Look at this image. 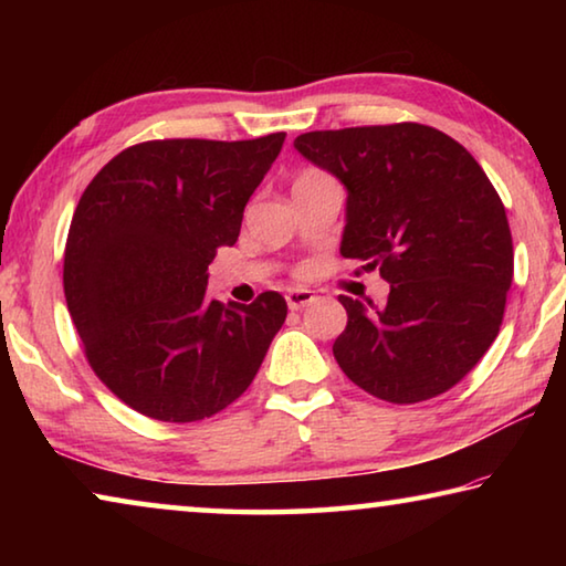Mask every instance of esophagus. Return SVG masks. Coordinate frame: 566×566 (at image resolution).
Returning a JSON list of instances; mask_svg holds the SVG:
<instances>
[{"label":"esophagus","instance_id":"1","mask_svg":"<svg viewBox=\"0 0 566 566\" xmlns=\"http://www.w3.org/2000/svg\"><path fill=\"white\" fill-rule=\"evenodd\" d=\"M314 302V292H310V290H290L286 292V306H290V310H302V306H306V304H312Z\"/></svg>","mask_w":566,"mask_h":566}]
</instances>
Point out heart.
<instances>
[{"instance_id":"heart-1","label":"heart","mask_w":566,"mask_h":566,"mask_svg":"<svg viewBox=\"0 0 566 566\" xmlns=\"http://www.w3.org/2000/svg\"><path fill=\"white\" fill-rule=\"evenodd\" d=\"M310 175H319V171H304V175H302V177H310Z\"/></svg>"}]
</instances>
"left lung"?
Segmentation results:
<instances>
[{
    "instance_id": "left-lung-1",
    "label": "left lung",
    "mask_w": 566,
    "mask_h": 566,
    "mask_svg": "<svg viewBox=\"0 0 566 566\" xmlns=\"http://www.w3.org/2000/svg\"><path fill=\"white\" fill-rule=\"evenodd\" d=\"M294 147L347 187L342 256L389 282L381 306L339 296L334 359L391 405L444 395L492 347L512 286V232L490 177L417 122L306 132Z\"/></svg>"
}]
</instances>
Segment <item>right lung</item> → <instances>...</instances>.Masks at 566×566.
<instances>
[{
  "mask_svg": "<svg viewBox=\"0 0 566 566\" xmlns=\"http://www.w3.org/2000/svg\"><path fill=\"white\" fill-rule=\"evenodd\" d=\"M284 137L142 142L84 189L64 249L66 310L94 375L139 415H217L282 329L280 292L222 304L207 294V266L237 242Z\"/></svg>",
  "mask_w": 566,
  "mask_h": 566,
  "instance_id": "add662e5",
  "label": "right lung"
}]
</instances>
